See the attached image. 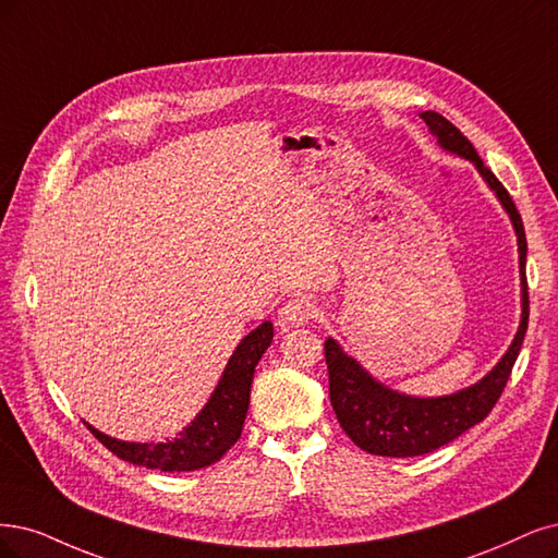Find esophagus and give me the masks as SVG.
Instances as JSON below:
<instances>
[{
    "instance_id": "obj_1",
    "label": "esophagus",
    "mask_w": 558,
    "mask_h": 558,
    "mask_svg": "<svg viewBox=\"0 0 558 558\" xmlns=\"http://www.w3.org/2000/svg\"><path fill=\"white\" fill-rule=\"evenodd\" d=\"M282 319L292 326H303V324H311L317 319L319 315V307L311 296H294L284 303L282 307Z\"/></svg>"
}]
</instances>
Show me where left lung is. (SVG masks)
<instances>
[{
  "label": "left lung",
  "instance_id": "1",
  "mask_svg": "<svg viewBox=\"0 0 558 558\" xmlns=\"http://www.w3.org/2000/svg\"><path fill=\"white\" fill-rule=\"evenodd\" d=\"M421 119L429 131L437 135L444 149L464 156L476 165L489 189L497 193L504 209L510 214V220L518 232L520 243V271H522V324L514 336L506 356L492 373L456 396L444 398H409L396 393L379 381L369 377L365 369L347 356L336 340L328 338L324 342V354L328 365V396L340 427L347 432L361 450L373 452L381 458H414L437 450L452 439H458L469 427L487 418L489 411L501 398L506 381L510 379L512 365L520 356L524 333L529 326V284H526V236L522 216L514 206L510 193L504 183L494 177V172L481 160L473 144L462 135L458 126L441 117L439 112H423Z\"/></svg>",
  "mask_w": 558,
  "mask_h": 558
}]
</instances>
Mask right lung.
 Segmentation results:
<instances>
[{"label":"right lung","instance_id":"add662e5","mask_svg":"<svg viewBox=\"0 0 558 558\" xmlns=\"http://www.w3.org/2000/svg\"><path fill=\"white\" fill-rule=\"evenodd\" d=\"M274 340L271 322H264L247 333L227 363L225 373L214 390L211 400L199 411L197 418L179 432V437L165 444H129L117 441L102 432L87 429L119 460L158 471H195L218 462L230 450L243 429L251 404V384L255 365Z\"/></svg>","mask_w":558,"mask_h":558}]
</instances>
